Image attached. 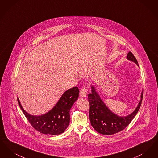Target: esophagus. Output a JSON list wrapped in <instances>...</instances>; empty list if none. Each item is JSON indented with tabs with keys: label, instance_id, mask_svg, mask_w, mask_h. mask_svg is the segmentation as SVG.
Returning a JSON list of instances; mask_svg holds the SVG:
<instances>
[{
	"label": "esophagus",
	"instance_id": "34e87169",
	"mask_svg": "<svg viewBox=\"0 0 158 158\" xmlns=\"http://www.w3.org/2000/svg\"><path fill=\"white\" fill-rule=\"evenodd\" d=\"M87 93H88L87 89L86 88H83L80 90V96L81 97H85L87 95Z\"/></svg>",
	"mask_w": 158,
	"mask_h": 158
}]
</instances>
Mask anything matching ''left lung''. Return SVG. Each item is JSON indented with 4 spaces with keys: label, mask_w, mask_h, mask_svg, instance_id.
Here are the masks:
<instances>
[{
    "label": "left lung",
    "mask_w": 158,
    "mask_h": 158,
    "mask_svg": "<svg viewBox=\"0 0 158 158\" xmlns=\"http://www.w3.org/2000/svg\"><path fill=\"white\" fill-rule=\"evenodd\" d=\"M127 59L139 66L138 62L134 55L129 52ZM91 93L88 94L90 104L89 117L93 128L100 134L111 135L122 131L133 119L142 104L143 89L141 92L140 100L135 110L126 116H120L113 112L101 99L94 85L91 86Z\"/></svg>",
    "instance_id": "8db88e82"
}]
</instances>
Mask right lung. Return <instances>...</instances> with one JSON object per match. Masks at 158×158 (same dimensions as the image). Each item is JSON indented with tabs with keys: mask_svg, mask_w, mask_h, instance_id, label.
<instances>
[{
	"mask_svg": "<svg viewBox=\"0 0 158 158\" xmlns=\"http://www.w3.org/2000/svg\"><path fill=\"white\" fill-rule=\"evenodd\" d=\"M79 94V90L76 86L68 89L50 111L40 115L27 113L23 108L18 97V102L23 114L35 129L43 134L58 135L63 133L69 126L70 110L77 100Z\"/></svg>",
	"mask_w": 158,
	"mask_h": 158,
	"instance_id": "1",
	"label": "right lung"
}]
</instances>
